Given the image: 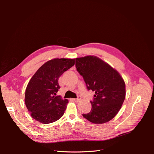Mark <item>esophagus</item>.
Returning <instances> with one entry per match:
<instances>
[{"instance_id": "esophagus-1", "label": "esophagus", "mask_w": 154, "mask_h": 154, "mask_svg": "<svg viewBox=\"0 0 154 154\" xmlns=\"http://www.w3.org/2000/svg\"><path fill=\"white\" fill-rule=\"evenodd\" d=\"M81 100H82V98H81V97H80V96H78L77 98H74V101H76V102H78V101H81Z\"/></svg>"}]
</instances>
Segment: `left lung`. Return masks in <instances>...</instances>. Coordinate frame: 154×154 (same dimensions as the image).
Wrapping results in <instances>:
<instances>
[{"label":"left lung","mask_w":154,"mask_h":154,"mask_svg":"<svg viewBox=\"0 0 154 154\" xmlns=\"http://www.w3.org/2000/svg\"><path fill=\"white\" fill-rule=\"evenodd\" d=\"M76 68L87 89L95 92L92 109L82 116L89 122L102 124L113 119L125 98V83L119 72L94 56L76 58Z\"/></svg>","instance_id":"obj_1"}]
</instances>
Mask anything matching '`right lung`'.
<instances>
[{
  "label": "right lung",
  "mask_w": 154,
  "mask_h": 154,
  "mask_svg": "<svg viewBox=\"0 0 154 154\" xmlns=\"http://www.w3.org/2000/svg\"><path fill=\"white\" fill-rule=\"evenodd\" d=\"M75 59L54 58L45 62L31 78L26 87L25 103L31 117L43 124L56 122L63 115L68 100L56 96L60 76L72 67Z\"/></svg>",
  "instance_id": "add662e5"
}]
</instances>
